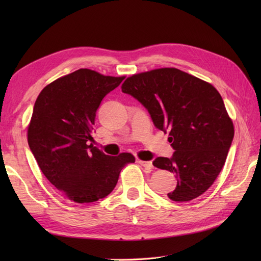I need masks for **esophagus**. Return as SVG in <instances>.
Listing matches in <instances>:
<instances>
[{
  "instance_id": "obj_1",
  "label": "esophagus",
  "mask_w": 261,
  "mask_h": 261,
  "mask_svg": "<svg viewBox=\"0 0 261 261\" xmlns=\"http://www.w3.org/2000/svg\"><path fill=\"white\" fill-rule=\"evenodd\" d=\"M139 164L141 166H143V167H147L149 169H151L153 167V165L151 162H143V160H139Z\"/></svg>"
}]
</instances>
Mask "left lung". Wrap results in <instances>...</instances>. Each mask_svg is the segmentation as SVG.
I'll return each mask as SVG.
<instances>
[{
	"label": "left lung",
	"instance_id": "1",
	"mask_svg": "<svg viewBox=\"0 0 261 261\" xmlns=\"http://www.w3.org/2000/svg\"><path fill=\"white\" fill-rule=\"evenodd\" d=\"M121 88L148 110L157 129L169 132L175 152L152 162L176 175L177 186L168 197L187 202L206 192L222 170L234 137L216 88L177 68L132 75Z\"/></svg>",
	"mask_w": 261,
	"mask_h": 261
}]
</instances>
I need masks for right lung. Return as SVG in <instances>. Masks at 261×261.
Masks as SVG:
<instances>
[{"label": "right lung", "instance_id": "obj_1", "mask_svg": "<svg viewBox=\"0 0 261 261\" xmlns=\"http://www.w3.org/2000/svg\"><path fill=\"white\" fill-rule=\"evenodd\" d=\"M124 77L82 68L47 85L33 107L28 143L41 171L70 201L91 203L114 190L131 153L108 156L93 145V124L104 96Z\"/></svg>", "mask_w": 261, "mask_h": 261}]
</instances>
